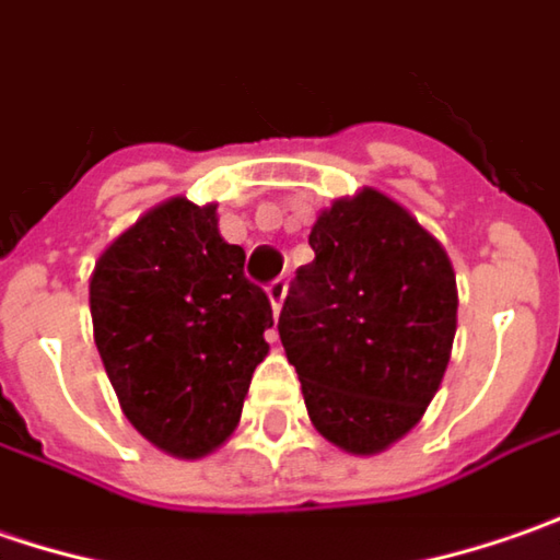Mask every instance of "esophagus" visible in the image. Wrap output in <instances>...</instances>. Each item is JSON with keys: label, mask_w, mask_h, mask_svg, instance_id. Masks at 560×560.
<instances>
[{"label": "esophagus", "mask_w": 560, "mask_h": 560, "mask_svg": "<svg viewBox=\"0 0 560 560\" xmlns=\"http://www.w3.org/2000/svg\"><path fill=\"white\" fill-rule=\"evenodd\" d=\"M266 294H269V304L276 310V316L281 313V304H284V294H288V281L276 279L269 288H266Z\"/></svg>", "instance_id": "obj_1"}]
</instances>
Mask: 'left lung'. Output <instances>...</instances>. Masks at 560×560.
Returning a JSON list of instances; mask_svg holds the SVG:
<instances>
[{
  "label": "left lung",
  "mask_w": 560,
  "mask_h": 560,
  "mask_svg": "<svg viewBox=\"0 0 560 560\" xmlns=\"http://www.w3.org/2000/svg\"><path fill=\"white\" fill-rule=\"evenodd\" d=\"M279 316L316 432L378 454L423 420L448 370L457 284L445 247L392 197L363 187L319 212Z\"/></svg>",
  "instance_id": "1"
}]
</instances>
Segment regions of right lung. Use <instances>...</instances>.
Returning <instances> with one entry per match:
<instances>
[{"label": "right lung", "mask_w": 560, "mask_h": 560, "mask_svg": "<svg viewBox=\"0 0 560 560\" xmlns=\"http://www.w3.org/2000/svg\"><path fill=\"white\" fill-rule=\"evenodd\" d=\"M219 234L215 203L172 197L118 234L90 276L93 341L125 417L175 457L215 451L266 360L272 304Z\"/></svg>", "instance_id": "1"}]
</instances>
